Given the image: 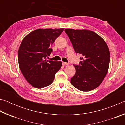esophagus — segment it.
Listing matches in <instances>:
<instances>
[{
    "mask_svg": "<svg viewBox=\"0 0 125 125\" xmlns=\"http://www.w3.org/2000/svg\"><path fill=\"white\" fill-rule=\"evenodd\" d=\"M62 64L64 65V66H65V65H67L69 64L68 63H66V62H62Z\"/></svg>",
    "mask_w": 125,
    "mask_h": 125,
    "instance_id": "34e87169",
    "label": "esophagus"
}]
</instances>
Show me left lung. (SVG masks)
Instances as JSON below:
<instances>
[{
  "label": "left lung",
  "instance_id": "1",
  "mask_svg": "<svg viewBox=\"0 0 125 125\" xmlns=\"http://www.w3.org/2000/svg\"><path fill=\"white\" fill-rule=\"evenodd\" d=\"M77 53L82 54L79 65L71 83L78 90L89 92L100 85L108 72L110 51L102 37L89 30L65 29Z\"/></svg>",
  "mask_w": 125,
  "mask_h": 125
}]
</instances>
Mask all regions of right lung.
<instances>
[{
    "label": "right lung",
    "instance_id": "add662e5",
    "mask_svg": "<svg viewBox=\"0 0 125 125\" xmlns=\"http://www.w3.org/2000/svg\"><path fill=\"white\" fill-rule=\"evenodd\" d=\"M61 29H39L22 40L18 50L20 71L33 87L41 89L51 85L60 70L61 61H48L52 51L51 46L64 30Z\"/></svg>",
    "mask_w": 125,
    "mask_h": 125
}]
</instances>
